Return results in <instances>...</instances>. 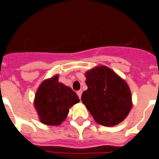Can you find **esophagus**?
<instances>
[{
  "instance_id": "obj_1",
  "label": "esophagus",
  "mask_w": 159,
  "mask_h": 159,
  "mask_svg": "<svg viewBox=\"0 0 159 159\" xmlns=\"http://www.w3.org/2000/svg\"><path fill=\"white\" fill-rule=\"evenodd\" d=\"M82 90H80V91H78V92H77V95H78V96H79V98H80V99L81 98V95H82Z\"/></svg>"
}]
</instances>
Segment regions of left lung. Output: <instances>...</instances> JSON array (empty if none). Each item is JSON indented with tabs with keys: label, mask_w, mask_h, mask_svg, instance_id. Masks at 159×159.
Segmentation results:
<instances>
[{
	"label": "left lung",
	"mask_w": 159,
	"mask_h": 159,
	"mask_svg": "<svg viewBox=\"0 0 159 159\" xmlns=\"http://www.w3.org/2000/svg\"><path fill=\"white\" fill-rule=\"evenodd\" d=\"M88 90L81 100L95 121L105 127L123 122L132 108V95L127 82L112 69L99 65L85 72Z\"/></svg>",
	"instance_id": "obj_1"
}]
</instances>
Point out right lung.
Instances as JSON below:
<instances>
[{"mask_svg": "<svg viewBox=\"0 0 159 159\" xmlns=\"http://www.w3.org/2000/svg\"><path fill=\"white\" fill-rule=\"evenodd\" d=\"M79 102L75 92L59 82V75H55L40 84L33 104L40 122L49 126H59L66 119L70 108Z\"/></svg>", "mask_w": 159, "mask_h": 159, "instance_id": "right-lung-1", "label": "right lung"}]
</instances>
